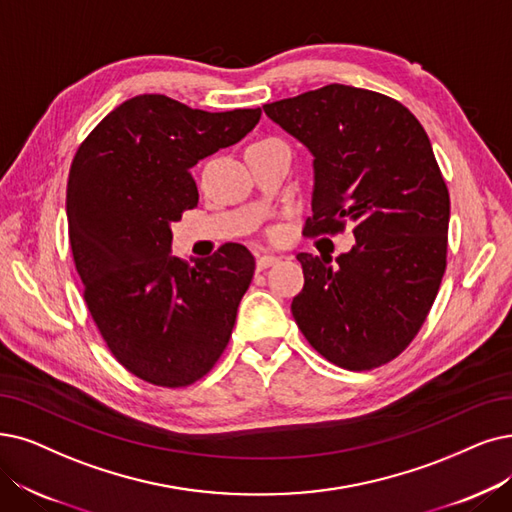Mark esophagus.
I'll return each instance as SVG.
<instances>
[{
  "mask_svg": "<svg viewBox=\"0 0 512 512\" xmlns=\"http://www.w3.org/2000/svg\"><path fill=\"white\" fill-rule=\"evenodd\" d=\"M277 262H279V258H277L275 254H260V256L256 258V267L262 271V269L273 267V264H277Z\"/></svg>",
  "mask_w": 512,
  "mask_h": 512,
  "instance_id": "34e87169",
  "label": "esophagus"
}]
</instances>
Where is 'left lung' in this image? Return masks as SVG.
I'll list each match as a JSON object with an SVG mask.
<instances>
[{"label": "left lung", "instance_id": "obj_1", "mask_svg": "<svg viewBox=\"0 0 512 512\" xmlns=\"http://www.w3.org/2000/svg\"><path fill=\"white\" fill-rule=\"evenodd\" d=\"M311 151L313 216L304 235L353 224L351 252L298 254L292 315L344 370H374L414 340L445 273L449 193L420 121L395 98L330 84L262 107Z\"/></svg>", "mask_w": 512, "mask_h": 512}]
</instances>
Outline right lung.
<instances>
[{
    "mask_svg": "<svg viewBox=\"0 0 512 512\" xmlns=\"http://www.w3.org/2000/svg\"><path fill=\"white\" fill-rule=\"evenodd\" d=\"M260 109L208 113L163 94L121 102L81 142L67 182L69 243L113 357L155 386H189L227 349L254 256L224 243L172 256V222L199 201L191 168L252 132Z\"/></svg>",
    "mask_w": 512,
    "mask_h": 512,
    "instance_id": "1",
    "label": "right lung"
}]
</instances>
